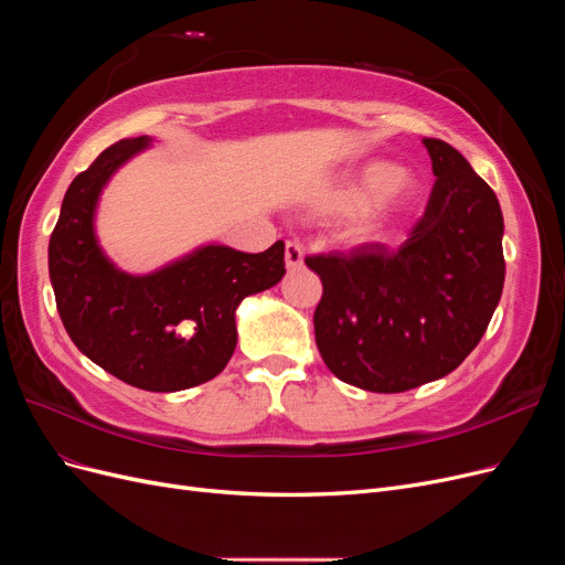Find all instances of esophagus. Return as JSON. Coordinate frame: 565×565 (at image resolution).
I'll return each instance as SVG.
<instances>
[{
  "instance_id": "obj_1",
  "label": "esophagus",
  "mask_w": 565,
  "mask_h": 565,
  "mask_svg": "<svg viewBox=\"0 0 565 565\" xmlns=\"http://www.w3.org/2000/svg\"><path fill=\"white\" fill-rule=\"evenodd\" d=\"M285 264H287V268H301L303 247L299 243H292V241L285 243Z\"/></svg>"
}]
</instances>
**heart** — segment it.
<instances>
[{
  "instance_id": "obj_1",
  "label": "heart",
  "mask_w": 565,
  "mask_h": 565,
  "mask_svg": "<svg viewBox=\"0 0 565 565\" xmlns=\"http://www.w3.org/2000/svg\"><path fill=\"white\" fill-rule=\"evenodd\" d=\"M415 198L417 183L413 177L396 172L388 162H370L328 191L320 210L330 216H353L365 209L355 226L358 237L384 241Z\"/></svg>"
}]
</instances>
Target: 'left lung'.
<instances>
[{
  "label": "left lung",
  "instance_id": "1",
  "mask_svg": "<svg viewBox=\"0 0 565 565\" xmlns=\"http://www.w3.org/2000/svg\"><path fill=\"white\" fill-rule=\"evenodd\" d=\"M436 183L398 249L363 243L306 256L322 282L316 344L334 377L401 393L446 377L476 349L504 287L498 195L459 150L422 141Z\"/></svg>",
  "mask_w": 565,
  "mask_h": 565
}]
</instances>
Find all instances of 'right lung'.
Instances as JSON below:
<instances>
[{"instance_id":"obj_1","label":"right lung","mask_w":565,"mask_h":565,"mask_svg":"<svg viewBox=\"0 0 565 565\" xmlns=\"http://www.w3.org/2000/svg\"><path fill=\"white\" fill-rule=\"evenodd\" d=\"M146 146V136L117 141L73 179L49 241V276L75 347L113 377L164 393L210 382L228 365L237 303L280 282L285 243L259 254L207 245L150 276L117 270L96 245V200Z\"/></svg>"}]
</instances>
